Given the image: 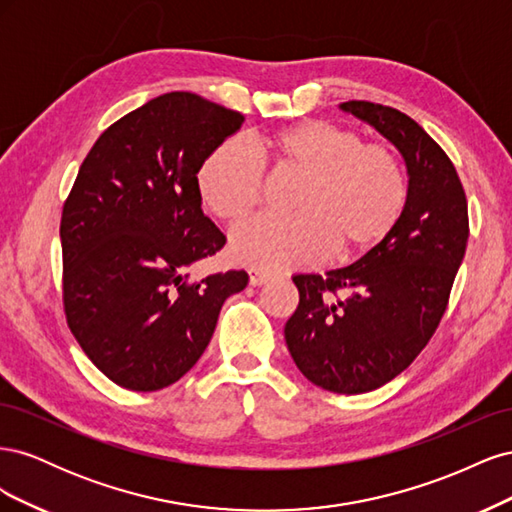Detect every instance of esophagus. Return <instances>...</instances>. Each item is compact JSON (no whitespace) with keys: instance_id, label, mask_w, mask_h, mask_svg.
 <instances>
[{"instance_id":"esophagus-1","label":"esophagus","mask_w":512,"mask_h":512,"mask_svg":"<svg viewBox=\"0 0 512 512\" xmlns=\"http://www.w3.org/2000/svg\"><path fill=\"white\" fill-rule=\"evenodd\" d=\"M269 280H271L269 273L260 271V269H250V284L252 286H262V284H267Z\"/></svg>"}]
</instances>
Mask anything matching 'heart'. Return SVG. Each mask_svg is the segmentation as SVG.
I'll return each mask as SVG.
<instances>
[{
    "instance_id": "heart-1",
    "label": "heart",
    "mask_w": 512,
    "mask_h": 512,
    "mask_svg": "<svg viewBox=\"0 0 512 512\" xmlns=\"http://www.w3.org/2000/svg\"><path fill=\"white\" fill-rule=\"evenodd\" d=\"M280 173L301 179L294 218H254L232 230L235 260L260 271L318 265L333 250L352 260L378 252L408 205V181L397 153L333 121L307 119L260 138ZM262 166L237 143L213 149L196 175L207 209L239 222L260 200Z\"/></svg>"
}]
</instances>
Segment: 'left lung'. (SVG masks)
<instances>
[{"label": "left lung", "instance_id": "1", "mask_svg": "<svg viewBox=\"0 0 512 512\" xmlns=\"http://www.w3.org/2000/svg\"><path fill=\"white\" fill-rule=\"evenodd\" d=\"M346 113L391 141L408 168V205L378 252L327 275H294L299 307L284 337L301 374L359 395L404 371L446 312L470 235L468 200L442 147L397 108L350 100Z\"/></svg>", "mask_w": 512, "mask_h": 512}]
</instances>
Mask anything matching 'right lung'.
<instances>
[{"mask_svg": "<svg viewBox=\"0 0 512 512\" xmlns=\"http://www.w3.org/2000/svg\"><path fill=\"white\" fill-rule=\"evenodd\" d=\"M243 115L170 91L106 128L61 213L64 312L83 352L128 391H160L196 365L245 271L188 282L226 237L203 213L200 164Z\"/></svg>", "mask_w": 512, "mask_h": 512, "instance_id": "obj_1", "label": "right lung"}]
</instances>
